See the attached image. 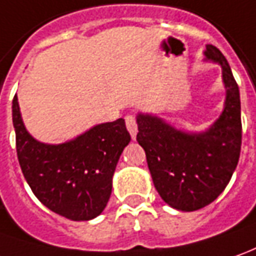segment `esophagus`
I'll return each mask as SVG.
<instances>
[{"mask_svg": "<svg viewBox=\"0 0 256 256\" xmlns=\"http://www.w3.org/2000/svg\"><path fill=\"white\" fill-rule=\"evenodd\" d=\"M125 124H126V130L131 134V138H136V134H138V125H136V120L134 116H126L125 117Z\"/></svg>", "mask_w": 256, "mask_h": 256, "instance_id": "1", "label": "esophagus"}]
</instances>
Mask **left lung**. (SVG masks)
Listing matches in <instances>:
<instances>
[{"instance_id":"obj_1","label":"left lung","mask_w":256,"mask_h":256,"mask_svg":"<svg viewBox=\"0 0 256 256\" xmlns=\"http://www.w3.org/2000/svg\"><path fill=\"white\" fill-rule=\"evenodd\" d=\"M204 56L222 66L226 88L224 108L206 131H182L158 116H136V140L146 153L154 188L167 205L182 212L202 209L224 191L241 150L238 84L219 48L208 44Z\"/></svg>"}]
</instances>
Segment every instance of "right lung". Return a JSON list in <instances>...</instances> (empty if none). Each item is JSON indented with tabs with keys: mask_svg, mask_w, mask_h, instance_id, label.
Here are the masks:
<instances>
[{
	"mask_svg": "<svg viewBox=\"0 0 256 256\" xmlns=\"http://www.w3.org/2000/svg\"><path fill=\"white\" fill-rule=\"evenodd\" d=\"M12 121L18 160L37 199L70 220L98 218L110 199L120 156L131 140L124 120L94 125L64 144H43L26 130L15 94Z\"/></svg>",
	"mask_w": 256,
	"mask_h": 256,
	"instance_id": "right-lung-1",
	"label": "right lung"
}]
</instances>
